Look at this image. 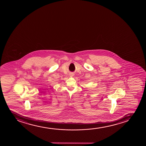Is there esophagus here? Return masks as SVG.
<instances>
[{"label":"esophagus","mask_w":146,"mask_h":146,"mask_svg":"<svg viewBox=\"0 0 146 146\" xmlns=\"http://www.w3.org/2000/svg\"><path fill=\"white\" fill-rule=\"evenodd\" d=\"M70 76H74V75H73V74H70Z\"/></svg>","instance_id":"obj_1"}]
</instances>
